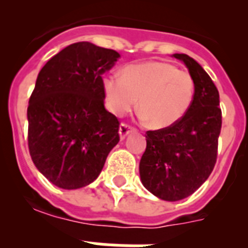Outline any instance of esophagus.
I'll list each match as a JSON object with an SVG mask.
<instances>
[{
	"mask_svg": "<svg viewBox=\"0 0 248 248\" xmlns=\"http://www.w3.org/2000/svg\"><path fill=\"white\" fill-rule=\"evenodd\" d=\"M134 131V128L130 125H128V124H124V123H122L119 126V135H120V139H125L126 135L129 134V133H133Z\"/></svg>",
	"mask_w": 248,
	"mask_h": 248,
	"instance_id": "34e87169",
	"label": "esophagus"
}]
</instances>
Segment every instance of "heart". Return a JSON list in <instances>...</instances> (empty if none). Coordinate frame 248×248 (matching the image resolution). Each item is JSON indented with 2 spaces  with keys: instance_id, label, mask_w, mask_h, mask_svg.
Segmentation results:
<instances>
[{
  "instance_id": "heart-1",
  "label": "heart",
  "mask_w": 248,
  "mask_h": 248,
  "mask_svg": "<svg viewBox=\"0 0 248 248\" xmlns=\"http://www.w3.org/2000/svg\"><path fill=\"white\" fill-rule=\"evenodd\" d=\"M108 109L123 117L137 105L140 117L154 129L176 124L194 100L195 80L168 62H144L123 68L122 77L111 74L103 80Z\"/></svg>"
}]
</instances>
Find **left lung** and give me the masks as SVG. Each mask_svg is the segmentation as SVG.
Listing matches in <instances>:
<instances>
[{
	"label": "left lung",
	"mask_w": 248,
	"mask_h": 248,
	"mask_svg": "<svg viewBox=\"0 0 248 248\" xmlns=\"http://www.w3.org/2000/svg\"><path fill=\"white\" fill-rule=\"evenodd\" d=\"M172 57L183 61L194 78V100L176 124L146 131L139 164L144 187L165 201L183 200L207 180L217 159L222 124L220 95L209 74L187 54Z\"/></svg>",
	"instance_id": "obj_1"
}]
</instances>
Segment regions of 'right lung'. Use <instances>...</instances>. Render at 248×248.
Segmentation results:
<instances>
[{
	"label": "right lung",
	"mask_w": 248,
	"mask_h": 248,
	"mask_svg": "<svg viewBox=\"0 0 248 248\" xmlns=\"http://www.w3.org/2000/svg\"><path fill=\"white\" fill-rule=\"evenodd\" d=\"M119 57L93 43H73L38 73L28 102V148L39 172L61 189L93 183L119 143V122L105 109L102 78Z\"/></svg>",
	"instance_id": "obj_1"
}]
</instances>
